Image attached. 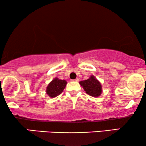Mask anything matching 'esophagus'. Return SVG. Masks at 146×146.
Masks as SVG:
<instances>
[{"label": "esophagus", "instance_id": "obj_1", "mask_svg": "<svg viewBox=\"0 0 146 146\" xmlns=\"http://www.w3.org/2000/svg\"><path fill=\"white\" fill-rule=\"evenodd\" d=\"M78 80H79L78 78H76V79H74V80H72V81H73V82H78Z\"/></svg>", "mask_w": 146, "mask_h": 146}]
</instances>
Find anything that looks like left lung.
Segmentation results:
<instances>
[{
    "instance_id": "left-lung-1",
    "label": "left lung",
    "mask_w": 146,
    "mask_h": 146,
    "mask_svg": "<svg viewBox=\"0 0 146 146\" xmlns=\"http://www.w3.org/2000/svg\"><path fill=\"white\" fill-rule=\"evenodd\" d=\"M80 85L88 95L98 98L102 93V87L100 82L94 76H91L87 80L80 81Z\"/></svg>"
}]
</instances>
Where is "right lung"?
<instances>
[{"label": "right lung", "mask_w": 146, "mask_h": 146, "mask_svg": "<svg viewBox=\"0 0 146 146\" xmlns=\"http://www.w3.org/2000/svg\"><path fill=\"white\" fill-rule=\"evenodd\" d=\"M67 82L64 80L55 78L48 84L46 87V93L50 98H55L61 94L66 87Z\"/></svg>", "instance_id": "right-lung-1"}]
</instances>
